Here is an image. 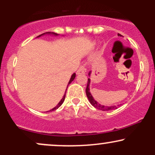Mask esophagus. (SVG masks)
Masks as SVG:
<instances>
[{"instance_id": "34e87169", "label": "esophagus", "mask_w": 155, "mask_h": 155, "mask_svg": "<svg viewBox=\"0 0 155 155\" xmlns=\"http://www.w3.org/2000/svg\"><path fill=\"white\" fill-rule=\"evenodd\" d=\"M86 72V68H85V65H81L78 69L77 72H76V74H84Z\"/></svg>"}]
</instances>
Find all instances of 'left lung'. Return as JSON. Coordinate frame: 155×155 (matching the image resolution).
<instances>
[{"instance_id":"1","label":"left lung","mask_w":155,"mask_h":155,"mask_svg":"<svg viewBox=\"0 0 155 155\" xmlns=\"http://www.w3.org/2000/svg\"><path fill=\"white\" fill-rule=\"evenodd\" d=\"M118 35H121L119 33ZM89 76H90V72L89 73ZM90 79H88L87 84V88H86V94H87V96L89 101H90V104H91L94 107L97 108V109L99 110H101V111H110V110L116 109V108H117L118 106H104V105L98 104L97 101H95V99L93 98V97H92V95H91V93H90ZM118 106H120V105H118Z\"/></svg>"}]
</instances>
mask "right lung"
Wrapping results in <instances>:
<instances>
[{
  "mask_svg": "<svg viewBox=\"0 0 155 155\" xmlns=\"http://www.w3.org/2000/svg\"><path fill=\"white\" fill-rule=\"evenodd\" d=\"M45 34H48V35H58V34H57V33H51V32H47V33H43V34H41V35H39L38 36H37V37H40V36H41V35H45ZM75 77H76V74H75V73H74V74H72L71 77V79H70V81H69L68 84V85L70 84L73 81H74V79H75ZM68 87H67V88H68ZM66 90H67V89H66ZM65 95H63V98L61 99V101H60V102H59V104H58V105H57V106H55L54 108H53L52 109L49 110V111H54V110L58 109V108H59L60 106H61L62 104H63V103L64 102V100H65Z\"/></svg>",
  "mask_w": 155,
  "mask_h": 155,
  "instance_id": "right-lung-1",
  "label": "right lung"
}]
</instances>
